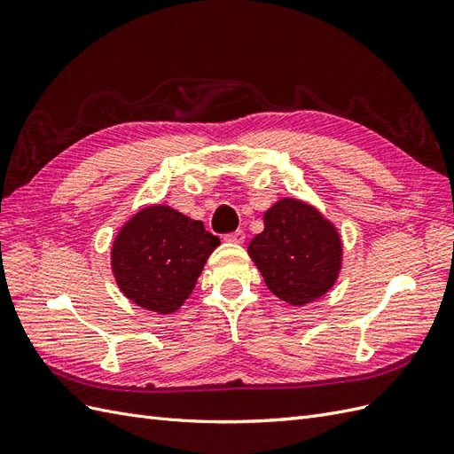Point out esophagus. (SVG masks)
I'll return each instance as SVG.
<instances>
[{
  "instance_id": "34e87169",
  "label": "esophagus",
  "mask_w": 454,
  "mask_h": 454,
  "mask_svg": "<svg viewBox=\"0 0 454 454\" xmlns=\"http://www.w3.org/2000/svg\"><path fill=\"white\" fill-rule=\"evenodd\" d=\"M225 240L227 242H232V244H242L246 240V235L244 231H235V232H229V235H225Z\"/></svg>"
}]
</instances>
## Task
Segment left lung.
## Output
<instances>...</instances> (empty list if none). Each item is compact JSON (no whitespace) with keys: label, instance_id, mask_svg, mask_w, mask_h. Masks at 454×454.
<instances>
[{"label":"left lung","instance_id":"left-lung-1","mask_svg":"<svg viewBox=\"0 0 454 454\" xmlns=\"http://www.w3.org/2000/svg\"><path fill=\"white\" fill-rule=\"evenodd\" d=\"M263 223L248 254L274 295L303 307L332 290L342 267V242L318 208L299 199H280L265 212Z\"/></svg>","mask_w":454,"mask_h":454}]
</instances>
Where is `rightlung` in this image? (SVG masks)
Listing matches in <instances>:
<instances>
[{
	"label": "right lung",
	"mask_w": 454,
	"mask_h": 454,
	"mask_svg": "<svg viewBox=\"0 0 454 454\" xmlns=\"http://www.w3.org/2000/svg\"><path fill=\"white\" fill-rule=\"evenodd\" d=\"M219 246V239L167 204L145 206L121 227L112 246V270L119 290L138 307L172 314Z\"/></svg>",
	"instance_id": "1"
}]
</instances>
